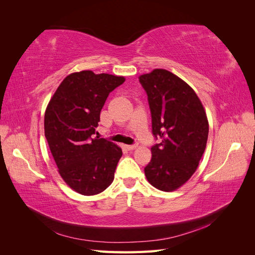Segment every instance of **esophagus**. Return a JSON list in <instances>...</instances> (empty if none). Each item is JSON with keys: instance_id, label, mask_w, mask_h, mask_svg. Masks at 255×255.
Listing matches in <instances>:
<instances>
[{"instance_id": "1", "label": "esophagus", "mask_w": 255, "mask_h": 255, "mask_svg": "<svg viewBox=\"0 0 255 255\" xmlns=\"http://www.w3.org/2000/svg\"><path fill=\"white\" fill-rule=\"evenodd\" d=\"M137 146H138V144H128V145H126V148L128 150H135Z\"/></svg>"}]
</instances>
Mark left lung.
<instances>
[{
  "label": "left lung",
  "instance_id": "left-lung-1",
  "mask_svg": "<svg viewBox=\"0 0 255 255\" xmlns=\"http://www.w3.org/2000/svg\"><path fill=\"white\" fill-rule=\"evenodd\" d=\"M138 79L148 95L153 135L161 138L151 148L144 174L153 187L173 191L197 170L207 142V116L195 90L172 72L154 69Z\"/></svg>",
  "mask_w": 255,
  "mask_h": 255
}]
</instances>
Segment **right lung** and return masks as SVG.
<instances>
[{
    "label": "right lung",
    "instance_id": "add662e5",
    "mask_svg": "<svg viewBox=\"0 0 255 255\" xmlns=\"http://www.w3.org/2000/svg\"><path fill=\"white\" fill-rule=\"evenodd\" d=\"M125 81V76L90 70L73 72L60 83L45 110L44 136L58 172L83 196L98 195L114 181L122 150L91 135L107 97Z\"/></svg>",
    "mask_w": 255,
    "mask_h": 255
}]
</instances>
